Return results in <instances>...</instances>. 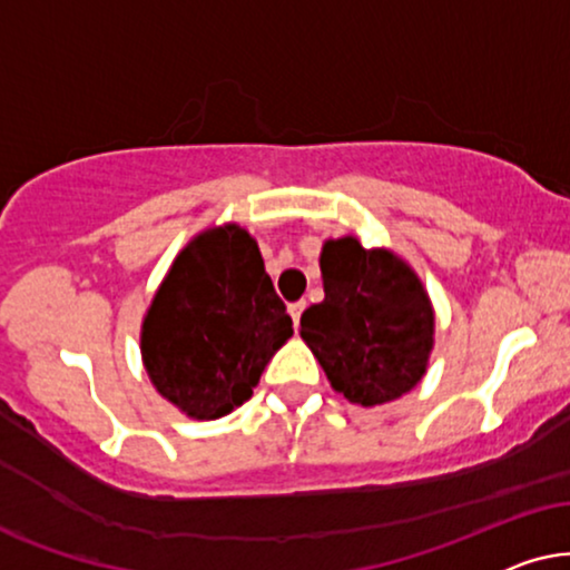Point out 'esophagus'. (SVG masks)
<instances>
[{"label":"esophagus","instance_id":"34e87169","mask_svg":"<svg viewBox=\"0 0 570 570\" xmlns=\"http://www.w3.org/2000/svg\"><path fill=\"white\" fill-rule=\"evenodd\" d=\"M305 307H307L305 299L292 302V305H289V315H292V323L294 325H299V317H302V313H305Z\"/></svg>","mask_w":570,"mask_h":570}]
</instances>
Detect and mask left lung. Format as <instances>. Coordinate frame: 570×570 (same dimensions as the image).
Returning <instances> with one entry per match:
<instances>
[{"mask_svg":"<svg viewBox=\"0 0 570 570\" xmlns=\"http://www.w3.org/2000/svg\"><path fill=\"white\" fill-rule=\"evenodd\" d=\"M321 271L325 299L299 325L331 385L362 406L404 396L422 381L435 328L420 278L354 237L325 242Z\"/></svg>","mask_w":570,"mask_h":570,"instance_id":"8db88e82","label":"left lung"}]
</instances>
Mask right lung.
Segmentation results:
<instances>
[{
    "mask_svg": "<svg viewBox=\"0 0 570 570\" xmlns=\"http://www.w3.org/2000/svg\"><path fill=\"white\" fill-rule=\"evenodd\" d=\"M292 333L257 242L229 224L177 255L142 323V360L164 399L195 420H218L253 396Z\"/></svg>",
    "mask_w": 570,
    "mask_h": 570,
    "instance_id": "right-lung-1",
    "label": "right lung"
}]
</instances>
